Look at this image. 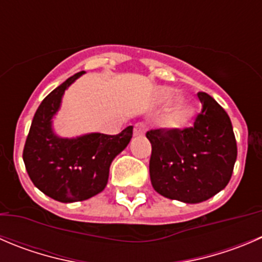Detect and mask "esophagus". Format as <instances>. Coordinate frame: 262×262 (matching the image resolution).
Listing matches in <instances>:
<instances>
[{"label":"esophagus","mask_w":262,"mask_h":262,"mask_svg":"<svg viewBox=\"0 0 262 262\" xmlns=\"http://www.w3.org/2000/svg\"><path fill=\"white\" fill-rule=\"evenodd\" d=\"M146 129H147L146 123H143V121H139V123H137L136 125H134V134H136V136H143L144 132H146Z\"/></svg>","instance_id":"esophagus-1"}]
</instances>
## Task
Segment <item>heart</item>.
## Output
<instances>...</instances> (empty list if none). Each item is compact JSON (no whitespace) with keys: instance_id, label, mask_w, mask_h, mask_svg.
Masks as SVG:
<instances>
[{"instance_id":"obj_1","label":"heart","mask_w":262,"mask_h":262,"mask_svg":"<svg viewBox=\"0 0 262 262\" xmlns=\"http://www.w3.org/2000/svg\"><path fill=\"white\" fill-rule=\"evenodd\" d=\"M185 118H187V113H185V110H183L182 107H178L177 110L172 113L171 121L172 124H182L183 121L185 120Z\"/></svg>"}]
</instances>
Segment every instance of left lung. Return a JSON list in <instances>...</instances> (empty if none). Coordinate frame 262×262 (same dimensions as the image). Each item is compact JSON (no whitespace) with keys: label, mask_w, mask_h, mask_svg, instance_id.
<instances>
[{"label":"left lung","mask_w":262,"mask_h":262,"mask_svg":"<svg viewBox=\"0 0 262 262\" xmlns=\"http://www.w3.org/2000/svg\"><path fill=\"white\" fill-rule=\"evenodd\" d=\"M201 113L184 129H152L149 177L157 193L170 200L199 204L224 189L237 160L232 121L207 93L199 92Z\"/></svg>","instance_id":"8db88e82"}]
</instances>
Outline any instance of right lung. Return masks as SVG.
Segmentation results:
<instances>
[{
    "instance_id": "1",
    "label": "right lung",
    "mask_w": 262,
    "mask_h": 262,
    "mask_svg": "<svg viewBox=\"0 0 262 262\" xmlns=\"http://www.w3.org/2000/svg\"><path fill=\"white\" fill-rule=\"evenodd\" d=\"M84 72L77 73L52 91L37 108L25 141L23 160L33 184L56 201H84L105 189L113 160L128 146L133 126L116 136L91 133L60 138L52 121L63 92Z\"/></svg>"
}]
</instances>
